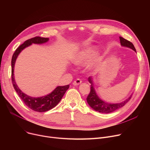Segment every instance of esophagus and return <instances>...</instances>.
I'll list each match as a JSON object with an SVG mask.
<instances>
[{"label":"esophagus","instance_id":"obj_1","mask_svg":"<svg viewBox=\"0 0 150 150\" xmlns=\"http://www.w3.org/2000/svg\"><path fill=\"white\" fill-rule=\"evenodd\" d=\"M82 81L81 80H80V78H77L76 80H75L74 82H73V84L74 86H76V85H79L80 83H81Z\"/></svg>","mask_w":150,"mask_h":150}]
</instances>
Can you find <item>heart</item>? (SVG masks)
Masks as SVG:
<instances>
[{
    "mask_svg": "<svg viewBox=\"0 0 150 150\" xmlns=\"http://www.w3.org/2000/svg\"><path fill=\"white\" fill-rule=\"evenodd\" d=\"M95 54V50L89 49L80 54L76 58L75 62L77 64H84L89 62L92 58L93 54Z\"/></svg>",
    "mask_w": 150,
    "mask_h": 150,
    "instance_id": "obj_1",
    "label": "heart"
}]
</instances>
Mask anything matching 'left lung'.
Returning <instances> with one entry per match:
<instances>
[{
    "label": "left lung",
    "instance_id": "8db88e82",
    "mask_svg": "<svg viewBox=\"0 0 150 150\" xmlns=\"http://www.w3.org/2000/svg\"><path fill=\"white\" fill-rule=\"evenodd\" d=\"M119 38L120 41V44L122 45L129 47V48L132 49L133 50H134L136 52L135 47L131 42L127 40V39H125V38L120 36L119 37ZM88 80L90 83L91 84V91L89 94L86 100H87L88 103L89 105V106L96 111H98L101 113H105V114L114 112L115 111V110L123 107L128 101L130 100V99L132 97V95H131L128 99H127L123 102H121L120 103L111 104V103H106V102L102 101L101 99H100L98 96L97 95V93L93 88L91 77H89L88 78Z\"/></svg>",
    "mask_w": 150,
    "mask_h": 150
}]
</instances>
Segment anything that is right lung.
<instances>
[{"label": "right lung", "mask_w": 150, "mask_h": 150, "mask_svg": "<svg viewBox=\"0 0 150 150\" xmlns=\"http://www.w3.org/2000/svg\"><path fill=\"white\" fill-rule=\"evenodd\" d=\"M49 41V38H42L41 36H36L28 39L22 44L19 46L17 49L15 50L13 54L11 59V80L13 87L19 95V97L24 104L31 109L37 112H45L50 110L56 106L61 101L63 96L64 95L66 91L69 88V85L64 86H58L51 93L41 97H31L25 93H23L18 88L14 78V67L18 54L25 47L29 46L32 43L34 44H42Z\"/></svg>", "instance_id": "add662e5"}]
</instances>
